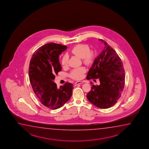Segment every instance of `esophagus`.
I'll use <instances>...</instances> for the list:
<instances>
[{
    "mask_svg": "<svg viewBox=\"0 0 149 149\" xmlns=\"http://www.w3.org/2000/svg\"><path fill=\"white\" fill-rule=\"evenodd\" d=\"M84 83V81H76V82L75 83V86L79 85V84H82V83Z\"/></svg>",
    "mask_w": 149,
    "mask_h": 149,
    "instance_id": "34e87169",
    "label": "esophagus"
}]
</instances>
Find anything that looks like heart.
Returning a JSON list of instances; mask_svg holds the SVG:
<instances>
[{
    "label": "heart",
    "mask_w": 149,
    "mask_h": 149,
    "mask_svg": "<svg viewBox=\"0 0 149 149\" xmlns=\"http://www.w3.org/2000/svg\"><path fill=\"white\" fill-rule=\"evenodd\" d=\"M71 52L74 55L83 58V62L85 64H90L93 61L95 54L93 52L90 51L89 46L85 44H79L71 49ZM69 61V56L64 54L61 59V64L63 66H67ZM86 70L84 67H80L72 70L70 76L74 79L79 80L83 78Z\"/></svg>",
    "instance_id": "heart-1"
}]
</instances>
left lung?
<instances>
[{
	"label": "left lung",
	"mask_w": 149,
	"mask_h": 149,
	"mask_svg": "<svg viewBox=\"0 0 149 149\" xmlns=\"http://www.w3.org/2000/svg\"><path fill=\"white\" fill-rule=\"evenodd\" d=\"M104 48L94 60L87 79L99 78L100 85H92L87 97L97 107L106 109L114 105L121 95L125 84V71L121 59L106 42L99 39Z\"/></svg>",
	"instance_id": "8db88e82"
}]
</instances>
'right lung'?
Returning <instances> with one entry per match:
<instances>
[{"label":"right lung","mask_w":149,"mask_h":149,"mask_svg":"<svg viewBox=\"0 0 149 149\" xmlns=\"http://www.w3.org/2000/svg\"><path fill=\"white\" fill-rule=\"evenodd\" d=\"M66 48L59 44H46L39 47L30 60L29 76L33 90L41 103L50 109L61 107L72 94V84L65 83L58 88L54 82L55 75L62 70L59 55Z\"/></svg>","instance_id":"right-lung-1"}]
</instances>
